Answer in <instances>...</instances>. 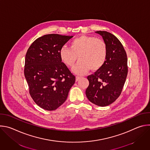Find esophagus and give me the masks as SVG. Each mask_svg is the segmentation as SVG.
<instances>
[{"instance_id":"obj_1","label":"esophagus","mask_w":150,"mask_h":150,"mask_svg":"<svg viewBox=\"0 0 150 150\" xmlns=\"http://www.w3.org/2000/svg\"><path fill=\"white\" fill-rule=\"evenodd\" d=\"M80 79H81V77H80V76H76L75 81H76V82H78Z\"/></svg>"}]
</instances>
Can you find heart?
I'll use <instances>...</instances> for the list:
<instances>
[{"instance_id": "1", "label": "heart", "mask_w": 150, "mask_h": 150, "mask_svg": "<svg viewBox=\"0 0 150 150\" xmlns=\"http://www.w3.org/2000/svg\"><path fill=\"white\" fill-rule=\"evenodd\" d=\"M61 61L68 67H73L77 58L79 60L72 72L83 75L91 69H100L105 63L108 56V47L101 39L92 36L81 35L73 40L69 48L62 47L59 51Z\"/></svg>"}]
</instances>
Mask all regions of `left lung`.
<instances>
[{
  "instance_id": "left-lung-1",
  "label": "left lung",
  "mask_w": 150,
  "mask_h": 150,
  "mask_svg": "<svg viewBox=\"0 0 150 150\" xmlns=\"http://www.w3.org/2000/svg\"><path fill=\"white\" fill-rule=\"evenodd\" d=\"M102 36L108 47L104 65L87 77L89 86L85 91L93 104L104 107L113 103L120 95L127 74L126 53L120 41L113 34L104 31H96Z\"/></svg>"
}]
</instances>
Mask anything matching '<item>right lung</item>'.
I'll list each match as a JSON object with an SVG mask.
<instances>
[{
    "label": "right lung",
    "mask_w": 150,
    "mask_h": 150,
    "mask_svg": "<svg viewBox=\"0 0 150 150\" xmlns=\"http://www.w3.org/2000/svg\"><path fill=\"white\" fill-rule=\"evenodd\" d=\"M72 37L45 35L36 39L26 53L24 75L30 96L46 110H54L65 102L75 82L59 56L60 49Z\"/></svg>",
    "instance_id": "right-lung-1"
}]
</instances>
